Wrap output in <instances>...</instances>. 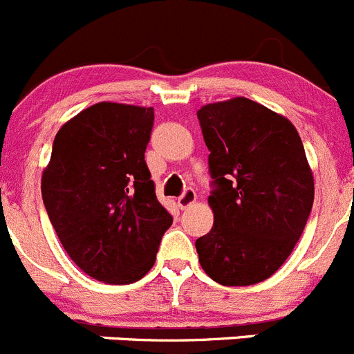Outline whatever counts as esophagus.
I'll return each instance as SVG.
<instances>
[{"mask_svg": "<svg viewBox=\"0 0 354 354\" xmlns=\"http://www.w3.org/2000/svg\"><path fill=\"white\" fill-rule=\"evenodd\" d=\"M194 201H196V193H194L193 187H187V189H184V193L179 196L177 205H179L180 208H187V207H191Z\"/></svg>", "mask_w": 354, "mask_h": 354, "instance_id": "obj_1", "label": "esophagus"}]
</instances>
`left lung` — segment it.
<instances>
[{
	"label": "left lung",
	"mask_w": 354,
	"mask_h": 354,
	"mask_svg": "<svg viewBox=\"0 0 354 354\" xmlns=\"http://www.w3.org/2000/svg\"><path fill=\"white\" fill-rule=\"evenodd\" d=\"M208 151L214 210L196 240L203 271L227 287L264 281L281 268L306 227L315 183L287 118L245 97L198 111Z\"/></svg>",
	"instance_id": "left-lung-1"
}]
</instances>
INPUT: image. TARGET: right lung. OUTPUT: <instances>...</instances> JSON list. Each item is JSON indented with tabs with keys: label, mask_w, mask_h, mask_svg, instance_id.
Segmentation results:
<instances>
[{
	"label": "right lung",
	"mask_w": 354,
	"mask_h": 354,
	"mask_svg": "<svg viewBox=\"0 0 354 354\" xmlns=\"http://www.w3.org/2000/svg\"><path fill=\"white\" fill-rule=\"evenodd\" d=\"M153 121V107L93 104L57 132L43 171V203L60 243L104 283L140 280L174 221L144 160Z\"/></svg>",
	"instance_id": "right-lung-1"
}]
</instances>
